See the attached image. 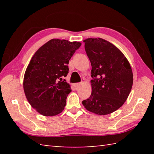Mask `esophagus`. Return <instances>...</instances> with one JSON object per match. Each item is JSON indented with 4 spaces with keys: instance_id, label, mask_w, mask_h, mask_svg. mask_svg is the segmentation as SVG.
Segmentation results:
<instances>
[{
    "instance_id": "esophagus-1",
    "label": "esophagus",
    "mask_w": 154,
    "mask_h": 154,
    "mask_svg": "<svg viewBox=\"0 0 154 154\" xmlns=\"http://www.w3.org/2000/svg\"><path fill=\"white\" fill-rule=\"evenodd\" d=\"M81 85H82V83H74L73 86H74L75 88H76V89H77V88H78L81 86Z\"/></svg>"
}]
</instances>
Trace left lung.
<instances>
[{
  "label": "left lung",
  "instance_id": "obj_1",
  "mask_svg": "<svg viewBox=\"0 0 154 154\" xmlns=\"http://www.w3.org/2000/svg\"><path fill=\"white\" fill-rule=\"evenodd\" d=\"M92 65V94L82 101L84 107L100 116L110 114L124 105L131 91L133 74L129 62L113 44L101 38L83 41Z\"/></svg>",
  "mask_w": 154,
  "mask_h": 154
}]
</instances>
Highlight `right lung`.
<instances>
[{
	"label": "right lung",
	"mask_w": 154,
	"mask_h": 154,
	"mask_svg": "<svg viewBox=\"0 0 154 154\" xmlns=\"http://www.w3.org/2000/svg\"><path fill=\"white\" fill-rule=\"evenodd\" d=\"M82 43L53 38L38 49L26 70L23 86L28 103L44 116L64 110L71 85L63 77L69 60Z\"/></svg>",
	"instance_id": "right-lung-1"
}]
</instances>
